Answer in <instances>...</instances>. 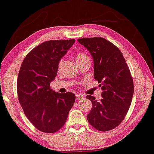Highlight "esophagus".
<instances>
[{
    "instance_id": "esophagus-1",
    "label": "esophagus",
    "mask_w": 154,
    "mask_h": 154,
    "mask_svg": "<svg viewBox=\"0 0 154 154\" xmlns=\"http://www.w3.org/2000/svg\"><path fill=\"white\" fill-rule=\"evenodd\" d=\"M84 97V95H82V94H77L76 95V99L77 100H81Z\"/></svg>"
}]
</instances>
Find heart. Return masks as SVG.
Returning a JSON list of instances; mask_svg holds the SVG:
<instances>
[{"label":"heart","mask_w":154,"mask_h":154,"mask_svg":"<svg viewBox=\"0 0 154 154\" xmlns=\"http://www.w3.org/2000/svg\"><path fill=\"white\" fill-rule=\"evenodd\" d=\"M86 59H89L88 57L87 56V55H86V54L83 53V52H80V53L77 54V55H76V61H77V62H79V61L86 60ZM61 63H62V61H61L60 62H59V66H58V68H59L61 67Z\"/></svg>","instance_id":"obj_1"}]
</instances>
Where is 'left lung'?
Wrapping results in <instances>:
<instances>
[{"mask_svg":"<svg viewBox=\"0 0 154 154\" xmlns=\"http://www.w3.org/2000/svg\"><path fill=\"white\" fill-rule=\"evenodd\" d=\"M90 52L94 63V78L100 84V101L86 95L93 104L87 120L100 131L113 129L127 115L134 95V83L125 58L113 43L102 37L78 38Z\"/></svg>","mask_w":154,"mask_h":154,"instance_id":"left-lung-1","label":"left lung"}]
</instances>
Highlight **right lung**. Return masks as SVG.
<instances>
[{"instance_id": "1", "label": "right lung", "mask_w": 154, "mask_h": 154, "mask_svg": "<svg viewBox=\"0 0 154 154\" xmlns=\"http://www.w3.org/2000/svg\"><path fill=\"white\" fill-rule=\"evenodd\" d=\"M75 39L45 41L25 57L17 79V93L27 119L38 130L52 134L63 127L75 101L71 92L50 89L59 61Z\"/></svg>"}]
</instances>
